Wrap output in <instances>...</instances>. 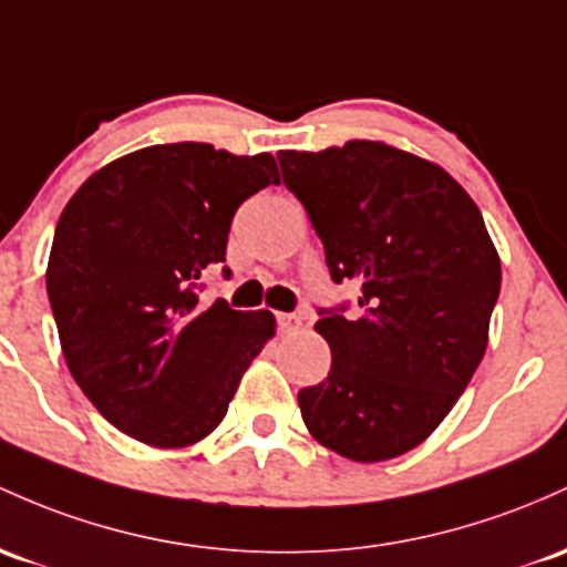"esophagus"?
<instances>
[{
  "label": "esophagus",
  "instance_id": "obj_1",
  "mask_svg": "<svg viewBox=\"0 0 567 567\" xmlns=\"http://www.w3.org/2000/svg\"><path fill=\"white\" fill-rule=\"evenodd\" d=\"M279 333H296L301 328V317L298 315H277Z\"/></svg>",
  "mask_w": 567,
  "mask_h": 567
}]
</instances>
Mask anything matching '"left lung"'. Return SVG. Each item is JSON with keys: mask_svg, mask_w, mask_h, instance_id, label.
Listing matches in <instances>:
<instances>
[{"mask_svg": "<svg viewBox=\"0 0 567 567\" xmlns=\"http://www.w3.org/2000/svg\"><path fill=\"white\" fill-rule=\"evenodd\" d=\"M326 247L333 282L360 285V317L320 312L331 371L298 393L309 433L379 463L441 425L482 363L501 258L450 172L374 140L277 155Z\"/></svg>", "mask_w": 567, "mask_h": 567, "instance_id": "left-lung-1", "label": "left lung"}]
</instances>
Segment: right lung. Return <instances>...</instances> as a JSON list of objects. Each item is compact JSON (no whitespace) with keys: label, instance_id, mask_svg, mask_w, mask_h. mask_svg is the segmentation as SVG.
Instances as JSON below:
<instances>
[{"label":"right lung","instance_id":"right-lung-1","mask_svg":"<svg viewBox=\"0 0 567 567\" xmlns=\"http://www.w3.org/2000/svg\"><path fill=\"white\" fill-rule=\"evenodd\" d=\"M271 183L269 153L174 142L102 166L64 207L45 274L61 352L121 433L179 450L223 422L277 320L202 301L198 279L226 260L239 204Z\"/></svg>","mask_w":567,"mask_h":567}]
</instances>
